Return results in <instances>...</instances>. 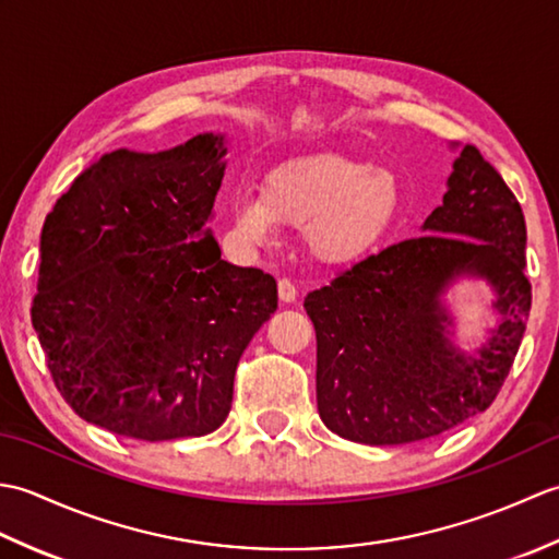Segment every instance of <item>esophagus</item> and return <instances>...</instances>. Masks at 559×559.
I'll return each instance as SVG.
<instances>
[{
    "label": "esophagus",
    "mask_w": 559,
    "mask_h": 559,
    "mask_svg": "<svg viewBox=\"0 0 559 559\" xmlns=\"http://www.w3.org/2000/svg\"><path fill=\"white\" fill-rule=\"evenodd\" d=\"M278 298H281V302L290 305L298 300V288H295L288 278H281L278 281Z\"/></svg>",
    "instance_id": "esophagus-1"
}]
</instances>
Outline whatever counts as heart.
Wrapping results in <instances>:
<instances>
[{"mask_svg":"<svg viewBox=\"0 0 559 559\" xmlns=\"http://www.w3.org/2000/svg\"><path fill=\"white\" fill-rule=\"evenodd\" d=\"M399 206L394 173L343 153H307L273 165L259 194L237 197L230 221L249 245H266L273 225L302 230L307 252L343 266L372 252Z\"/></svg>","mask_w":559,"mask_h":559,"instance_id":"1","label":"heart"}]
</instances>
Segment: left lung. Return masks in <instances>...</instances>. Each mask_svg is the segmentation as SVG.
<instances>
[{
  "instance_id": "8db88e82",
  "label": "left lung",
  "mask_w": 559,
  "mask_h": 559,
  "mask_svg": "<svg viewBox=\"0 0 559 559\" xmlns=\"http://www.w3.org/2000/svg\"><path fill=\"white\" fill-rule=\"evenodd\" d=\"M423 235L365 257L305 298L317 331V408L331 432L372 447L442 435L485 411L512 370L531 312L526 221L476 146H459ZM493 288L498 322L466 354L443 295Z\"/></svg>"
}]
</instances>
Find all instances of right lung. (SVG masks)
<instances>
[{"label":"right lung","mask_w":559,"mask_h":559,"mask_svg":"<svg viewBox=\"0 0 559 559\" xmlns=\"http://www.w3.org/2000/svg\"><path fill=\"white\" fill-rule=\"evenodd\" d=\"M225 136L117 148L57 199L31 319L55 386L86 423L165 442L218 430L240 355L278 307L276 281L233 266L209 221Z\"/></svg>","instance_id":"obj_1"}]
</instances>
